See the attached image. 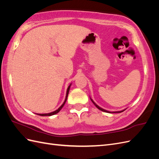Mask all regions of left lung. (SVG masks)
I'll use <instances>...</instances> for the list:
<instances>
[{"mask_svg":"<svg viewBox=\"0 0 159 159\" xmlns=\"http://www.w3.org/2000/svg\"><path fill=\"white\" fill-rule=\"evenodd\" d=\"M91 102H93V103L95 105V107H97L98 109H99V110H101V111H104V112H106V113H121V112H123V111H116V112H110V111H106V110H105V109H102V108H101V107H99V106H98V105H97V104H95V103H94V102H93V101L92 100V99H91Z\"/></svg>","mask_w":159,"mask_h":159,"instance_id":"8db88e82","label":"left lung"}]
</instances>
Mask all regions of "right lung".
I'll list each match as a JSON object with an SVG mask.
<instances>
[{
	"label": "right lung",
	"instance_id": "right-lung-1",
	"mask_svg": "<svg viewBox=\"0 0 159 159\" xmlns=\"http://www.w3.org/2000/svg\"><path fill=\"white\" fill-rule=\"evenodd\" d=\"M70 85L68 87V89H67V93H66V99H65V101H64V103L62 104L61 106L57 109V110H56L55 111H53V112H52V113H45V114H37V115H40V116H51V115H55V114H56V113H58L60 111L61 109V108L64 107V104H65V103H66V100H67V98H68V93H69V91H70Z\"/></svg>",
	"mask_w": 159,
	"mask_h": 159
}]
</instances>
